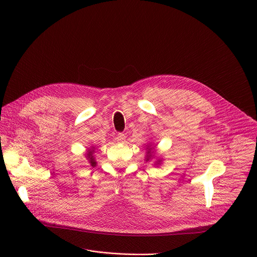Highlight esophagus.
<instances>
[{
	"mask_svg": "<svg viewBox=\"0 0 257 257\" xmlns=\"http://www.w3.org/2000/svg\"><path fill=\"white\" fill-rule=\"evenodd\" d=\"M114 140H115L117 143H123V142L126 140V136H125L124 133H117Z\"/></svg>",
	"mask_w": 257,
	"mask_h": 257,
	"instance_id": "obj_1",
	"label": "esophagus"
}]
</instances>
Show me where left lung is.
I'll return each mask as SVG.
<instances>
[{"instance_id": "1", "label": "left lung", "mask_w": 257, "mask_h": 257, "mask_svg": "<svg viewBox=\"0 0 257 257\" xmlns=\"http://www.w3.org/2000/svg\"><path fill=\"white\" fill-rule=\"evenodd\" d=\"M156 146L157 145H154V143H149L148 145H146V157H145V160L146 161H150V160H153V158H156L155 160V164L154 166L158 167L161 165V163H163V158L160 157H155V154H156Z\"/></svg>"}]
</instances>
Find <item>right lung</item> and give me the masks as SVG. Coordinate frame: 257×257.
Listing matches in <instances>:
<instances>
[{"instance_id": "right-lung-1", "label": "right lung", "mask_w": 257, "mask_h": 257, "mask_svg": "<svg viewBox=\"0 0 257 257\" xmlns=\"http://www.w3.org/2000/svg\"><path fill=\"white\" fill-rule=\"evenodd\" d=\"M94 150H96V147L94 146H90L89 148H87V150L85 152V158L87 160V163L91 166V167H96L97 166V161L96 159H94V156H93V153H94Z\"/></svg>"}]
</instances>
